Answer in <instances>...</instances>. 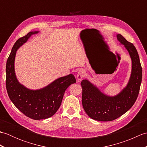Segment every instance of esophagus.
<instances>
[{
  "instance_id": "1",
  "label": "esophagus",
  "mask_w": 147,
  "mask_h": 147,
  "mask_svg": "<svg viewBox=\"0 0 147 147\" xmlns=\"http://www.w3.org/2000/svg\"><path fill=\"white\" fill-rule=\"evenodd\" d=\"M85 73L84 71L81 70L78 71V73L77 76H76V79L78 82H80V81L82 80L83 78L84 77V76H85Z\"/></svg>"
}]
</instances>
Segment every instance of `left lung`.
Masks as SVG:
<instances>
[{
    "label": "left lung",
    "instance_id": "left-lung-1",
    "mask_svg": "<svg viewBox=\"0 0 147 147\" xmlns=\"http://www.w3.org/2000/svg\"><path fill=\"white\" fill-rule=\"evenodd\" d=\"M116 36L131 59V72L126 86L117 95L109 96L88 80H83L81 82L84 110L90 117L99 121H113L129 111L138 97L142 83V68L135 47L120 34Z\"/></svg>",
    "mask_w": 147,
    "mask_h": 147
}]
</instances>
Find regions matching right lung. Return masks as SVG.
Listing matches in <instances>:
<instances>
[{"label": "right lung", "instance_id": "1", "mask_svg": "<svg viewBox=\"0 0 147 147\" xmlns=\"http://www.w3.org/2000/svg\"><path fill=\"white\" fill-rule=\"evenodd\" d=\"M38 31L30 32L19 38L12 47L6 63V88L9 97L22 113L35 120L52 117L60 107L64 92L69 86L76 82L73 74L60 77L48 85L31 90L19 82L15 73L16 55L20 47Z\"/></svg>", "mask_w": 147, "mask_h": 147}]
</instances>
